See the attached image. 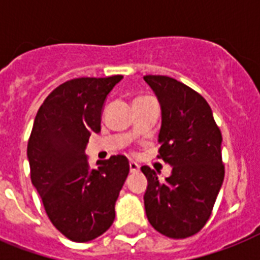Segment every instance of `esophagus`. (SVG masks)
Returning a JSON list of instances; mask_svg holds the SVG:
<instances>
[{"label":"esophagus","instance_id":"1","mask_svg":"<svg viewBox=\"0 0 260 260\" xmlns=\"http://www.w3.org/2000/svg\"><path fill=\"white\" fill-rule=\"evenodd\" d=\"M139 169H140V167H139L138 163H135V162H131V163H129V170H131V173H138Z\"/></svg>","mask_w":260,"mask_h":260}]
</instances>
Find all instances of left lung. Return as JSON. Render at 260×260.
Segmentation results:
<instances>
[{
	"label": "left lung",
	"mask_w": 260,
	"mask_h": 260,
	"mask_svg": "<svg viewBox=\"0 0 260 260\" xmlns=\"http://www.w3.org/2000/svg\"><path fill=\"white\" fill-rule=\"evenodd\" d=\"M162 109L158 158L173 166L166 181L142 171L147 218L167 238L185 239L204 228L224 181L221 132L209 104L191 87L166 75H146Z\"/></svg>",
	"instance_id": "1"
}]
</instances>
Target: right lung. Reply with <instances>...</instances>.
<instances>
[{"label": "right lung", "mask_w": 260, "mask_h": 260, "mask_svg": "<svg viewBox=\"0 0 260 260\" xmlns=\"http://www.w3.org/2000/svg\"><path fill=\"white\" fill-rule=\"evenodd\" d=\"M121 79H70L48 94L35 117L26 148L30 181L51 222L73 242H89L109 230L129 173L122 155L91 169L85 154L90 135L101 131L104 102Z\"/></svg>", "instance_id": "obj_1"}]
</instances>
